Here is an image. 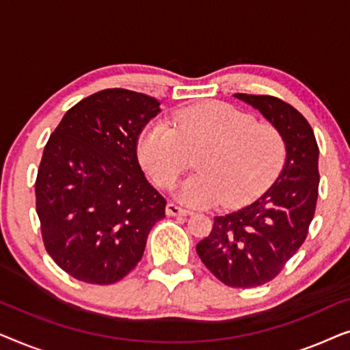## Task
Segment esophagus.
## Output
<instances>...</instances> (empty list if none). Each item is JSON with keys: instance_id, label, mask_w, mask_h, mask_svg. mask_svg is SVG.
<instances>
[{"instance_id": "34e87169", "label": "esophagus", "mask_w": 350, "mask_h": 350, "mask_svg": "<svg viewBox=\"0 0 350 350\" xmlns=\"http://www.w3.org/2000/svg\"><path fill=\"white\" fill-rule=\"evenodd\" d=\"M165 213L169 215V217H186V215H189V210L180 207V205H176L174 202H169L165 207Z\"/></svg>"}]
</instances>
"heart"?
Wrapping results in <instances>:
<instances>
[{"mask_svg": "<svg viewBox=\"0 0 350 350\" xmlns=\"http://www.w3.org/2000/svg\"><path fill=\"white\" fill-rule=\"evenodd\" d=\"M198 174L181 183L178 198L194 207L221 202L236 208L258 198L280 174L286 156L274 124L223 102L181 108L172 126L156 121L138 137V157L159 188H170L199 151Z\"/></svg>", "mask_w": 350, "mask_h": 350, "instance_id": "heart-1", "label": "heart"}]
</instances>
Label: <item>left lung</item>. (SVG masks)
I'll use <instances>...</instances> for the list:
<instances>
[{"instance_id":"left-lung-1","label":"left lung","mask_w":350,"mask_h":350,"mask_svg":"<svg viewBox=\"0 0 350 350\" xmlns=\"http://www.w3.org/2000/svg\"><path fill=\"white\" fill-rule=\"evenodd\" d=\"M279 129L286 159L279 178L255 202L215 217L212 232L196 247L207 269L234 288L274 279L308 237L319 196V146L298 109L271 95L234 94Z\"/></svg>"}]
</instances>
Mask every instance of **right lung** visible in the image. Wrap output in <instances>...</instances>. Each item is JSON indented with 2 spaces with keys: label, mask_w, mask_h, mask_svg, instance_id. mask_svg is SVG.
Listing matches in <instances>:
<instances>
[{
  "label": "right lung",
  "mask_w": 350,
  "mask_h": 350,
  "mask_svg": "<svg viewBox=\"0 0 350 350\" xmlns=\"http://www.w3.org/2000/svg\"><path fill=\"white\" fill-rule=\"evenodd\" d=\"M159 102L105 89L70 108L46 143L35 183L42 242L57 266L85 284L109 285L142 260L165 199L137 157Z\"/></svg>",
  "instance_id": "obj_1"
}]
</instances>
